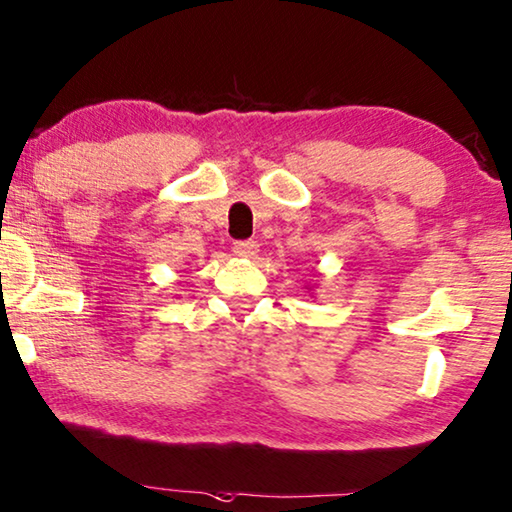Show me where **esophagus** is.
I'll use <instances>...</instances> for the list:
<instances>
[{"label":"esophagus","instance_id":"34e87169","mask_svg":"<svg viewBox=\"0 0 512 512\" xmlns=\"http://www.w3.org/2000/svg\"><path fill=\"white\" fill-rule=\"evenodd\" d=\"M257 253H259V243L253 241V239L234 243V255H239V257H255Z\"/></svg>","mask_w":512,"mask_h":512}]
</instances>
